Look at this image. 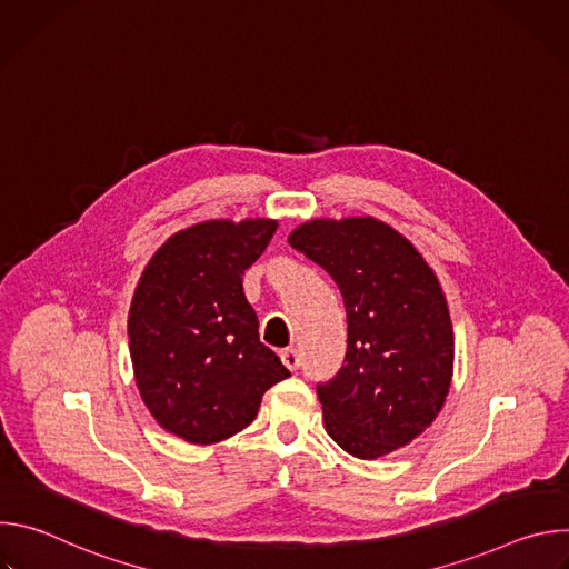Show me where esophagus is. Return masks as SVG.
I'll return each instance as SVG.
<instances>
[{"instance_id": "34e87169", "label": "esophagus", "mask_w": 569, "mask_h": 569, "mask_svg": "<svg viewBox=\"0 0 569 569\" xmlns=\"http://www.w3.org/2000/svg\"><path fill=\"white\" fill-rule=\"evenodd\" d=\"M281 362L290 369V371H295V369H299V353L295 351V349H283L281 351Z\"/></svg>"}]
</instances>
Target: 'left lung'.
<instances>
[{"mask_svg":"<svg viewBox=\"0 0 569 569\" xmlns=\"http://www.w3.org/2000/svg\"><path fill=\"white\" fill-rule=\"evenodd\" d=\"M290 246L338 283L347 356L317 385L323 428L353 457L408 446L441 412L455 360L452 321L437 274L412 242L376 218H319Z\"/></svg>","mask_w":569,"mask_h":569,"instance_id":"8db88e82","label":"left lung"}]
</instances>
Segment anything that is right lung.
Here are the masks:
<instances>
[{"label":"right lung","mask_w":569,"mask_h":569,"mask_svg":"<svg viewBox=\"0 0 569 569\" xmlns=\"http://www.w3.org/2000/svg\"><path fill=\"white\" fill-rule=\"evenodd\" d=\"M277 220H207L173 233L148 261L128 312L134 380L167 432L196 446L248 428L263 393L288 378L259 340L242 274Z\"/></svg>","instance_id":"obj_1"}]
</instances>
